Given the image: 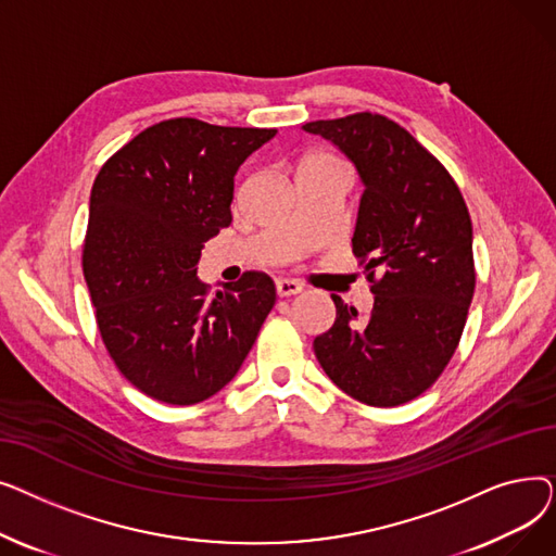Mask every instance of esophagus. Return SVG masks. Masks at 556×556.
<instances>
[{
    "instance_id": "obj_1",
    "label": "esophagus",
    "mask_w": 556,
    "mask_h": 556,
    "mask_svg": "<svg viewBox=\"0 0 556 556\" xmlns=\"http://www.w3.org/2000/svg\"><path fill=\"white\" fill-rule=\"evenodd\" d=\"M275 288H277V295L279 298H290V295L302 293V283H298L293 279H277Z\"/></svg>"
}]
</instances>
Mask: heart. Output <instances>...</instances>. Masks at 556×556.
Masks as SVG:
<instances>
[{
    "label": "heart",
    "instance_id": "heart-1",
    "mask_svg": "<svg viewBox=\"0 0 556 556\" xmlns=\"http://www.w3.org/2000/svg\"><path fill=\"white\" fill-rule=\"evenodd\" d=\"M308 168H340L338 160L327 155V153H311L306 157H302L300 166H298V173L300 170H308Z\"/></svg>",
    "mask_w": 556,
    "mask_h": 556
}]
</instances>
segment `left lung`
Returning a JSON list of instances; mask_svg holds the SVG:
<instances>
[{"label": "left lung", "mask_w": 556, "mask_h": 556, "mask_svg": "<svg viewBox=\"0 0 556 556\" xmlns=\"http://www.w3.org/2000/svg\"><path fill=\"white\" fill-rule=\"evenodd\" d=\"M365 187L352 248L372 281L365 319L338 295L333 327L313 340L331 381L367 405L426 392L448 365L473 300V225L464 198L424 146L388 116L311 122Z\"/></svg>", "instance_id": "obj_1"}]
</instances>
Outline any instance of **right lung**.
Listing matches in <instances>:
<instances>
[{"label": "right lung", "instance_id": "1", "mask_svg": "<svg viewBox=\"0 0 556 556\" xmlns=\"http://www.w3.org/2000/svg\"><path fill=\"white\" fill-rule=\"evenodd\" d=\"M277 130L168 119L146 128L99 170L83 273L108 352L162 403L214 396L275 306V283L245 273L214 300L200 281L202 245L231 223L233 175Z\"/></svg>", "mask_w": 556, "mask_h": 556}]
</instances>
